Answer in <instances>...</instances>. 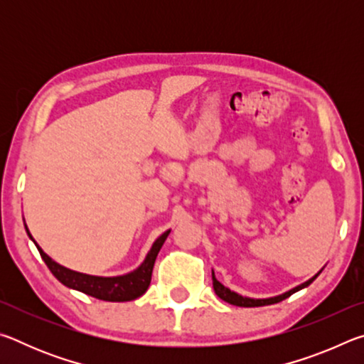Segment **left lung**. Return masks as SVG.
<instances>
[{"instance_id":"1","label":"left lung","mask_w":364,"mask_h":364,"mask_svg":"<svg viewBox=\"0 0 364 364\" xmlns=\"http://www.w3.org/2000/svg\"><path fill=\"white\" fill-rule=\"evenodd\" d=\"M321 271H323V268L319 269L318 273H316L315 276H313V278H310V279L305 281V282H301L300 286L291 289V291H287V292L281 294V295H276V297H268V299H252V297H244V295H241V294H237V292L231 291V289L225 287L223 284H221L220 281H217V278H215V274H213V271H212V281H213V291H215V294H217L221 300H225V301H228V304L236 305V306H247V308H249V306H263V305L278 304V301L284 300V299H287V297H291V295H292L294 292H297V291H300V289H304V287H306V286H310L311 282L318 278V276H319V273H321Z\"/></svg>"}]
</instances>
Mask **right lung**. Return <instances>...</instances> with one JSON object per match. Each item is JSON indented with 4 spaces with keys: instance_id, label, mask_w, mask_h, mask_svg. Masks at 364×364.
<instances>
[{
    "instance_id": "add662e5",
    "label": "right lung",
    "mask_w": 364,
    "mask_h": 364,
    "mask_svg": "<svg viewBox=\"0 0 364 364\" xmlns=\"http://www.w3.org/2000/svg\"><path fill=\"white\" fill-rule=\"evenodd\" d=\"M26 231L28 234V237L32 239L33 244L36 245V249H38L43 262L46 263L49 271L54 274V278H56L59 282H63V284L67 287L75 289V291H80L86 295H91V297L106 300V301H130L141 297V295L147 291V287L151 284L152 268H154V263H156L157 254L159 250L162 249L165 239H167V236L170 234V230L165 231L164 234H160L156 241H154L151 250L147 252L143 263H141L136 269L130 271V273L120 274V276H93V274L80 273V271H73L70 268L63 267V264H59L58 262H54L53 258L48 254H45V250L36 244V241L32 237V234L28 231L27 225H26Z\"/></svg>"
}]
</instances>
